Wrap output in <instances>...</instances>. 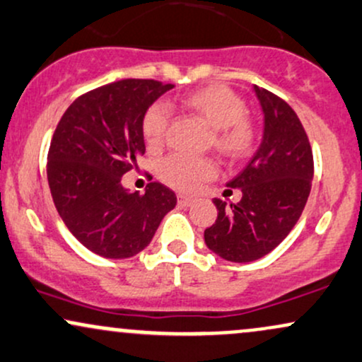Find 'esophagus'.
<instances>
[{
	"label": "esophagus",
	"mask_w": 362,
	"mask_h": 362,
	"mask_svg": "<svg viewBox=\"0 0 362 362\" xmlns=\"http://www.w3.org/2000/svg\"><path fill=\"white\" fill-rule=\"evenodd\" d=\"M178 204H180L182 207H190L195 204V199L190 197V195H185V194H178Z\"/></svg>",
	"instance_id": "1"
}]
</instances>
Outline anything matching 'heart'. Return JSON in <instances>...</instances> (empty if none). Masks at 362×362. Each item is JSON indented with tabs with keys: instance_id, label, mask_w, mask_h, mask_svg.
Wrapping results in <instances>:
<instances>
[{
	"instance_id": "heart-1",
	"label": "heart",
	"mask_w": 362,
	"mask_h": 362,
	"mask_svg": "<svg viewBox=\"0 0 362 362\" xmlns=\"http://www.w3.org/2000/svg\"><path fill=\"white\" fill-rule=\"evenodd\" d=\"M184 110L192 112L212 129V145L229 160H241L250 153L256 139L255 126L246 115V104L239 94L224 86H209L187 94L180 101ZM168 126L165 104H153L143 117L141 132L146 145L156 150L163 145ZM216 173L211 158L172 155L160 163L158 175L165 184L180 190H195Z\"/></svg>"
}]
</instances>
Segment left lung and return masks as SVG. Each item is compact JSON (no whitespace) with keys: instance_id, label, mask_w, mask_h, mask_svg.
<instances>
[{"instance_id":"8db88e82","label":"left lung","mask_w":362,"mask_h":362,"mask_svg":"<svg viewBox=\"0 0 362 362\" xmlns=\"http://www.w3.org/2000/svg\"><path fill=\"white\" fill-rule=\"evenodd\" d=\"M263 111V139L233 180L238 204L214 199L216 223L204 230L212 252L233 263H250L273 251L288 236L312 189L313 156L295 111L278 95L252 87Z\"/></svg>"}]
</instances>
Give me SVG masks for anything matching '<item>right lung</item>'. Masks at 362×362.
<instances>
[{
	"label": "right lung",
	"mask_w": 362,
	"mask_h": 362,
	"mask_svg": "<svg viewBox=\"0 0 362 362\" xmlns=\"http://www.w3.org/2000/svg\"><path fill=\"white\" fill-rule=\"evenodd\" d=\"M170 89L146 79L112 82L76 99L55 128L47 158L52 199L77 241L103 258L145 250L177 206L175 192L158 182L143 195L121 184L145 155L148 107Z\"/></svg>",
	"instance_id": "obj_1"
}]
</instances>
